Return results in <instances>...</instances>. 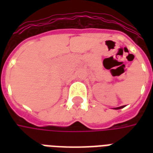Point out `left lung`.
<instances>
[{
    "label": "left lung",
    "instance_id": "left-lung-1",
    "mask_svg": "<svg viewBox=\"0 0 153 153\" xmlns=\"http://www.w3.org/2000/svg\"><path fill=\"white\" fill-rule=\"evenodd\" d=\"M123 107H125V106H119V107H115V108H114V109L119 110V109H121V108H123Z\"/></svg>",
    "mask_w": 153,
    "mask_h": 153
}]
</instances>
